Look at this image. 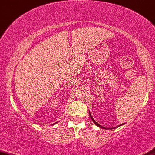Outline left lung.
<instances>
[{
    "mask_svg": "<svg viewBox=\"0 0 155 155\" xmlns=\"http://www.w3.org/2000/svg\"><path fill=\"white\" fill-rule=\"evenodd\" d=\"M89 114H90V118H91V119H92V120L93 121V123H94L95 124L97 125V126H98L99 127H100V128H103V129H106V127H104L101 126V125H100V124H99L98 123H97V122H96V121H95V120L93 119V117H92V116H91V114H90V112H89ZM121 125H123V124H121ZM121 125H120V126H121ZM120 126H118V127H120ZM114 128H115V127H114ZM111 129H112V128H111Z\"/></svg>",
    "mask_w": 155,
    "mask_h": 155,
    "instance_id": "obj_1",
    "label": "left lung"
}]
</instances>
